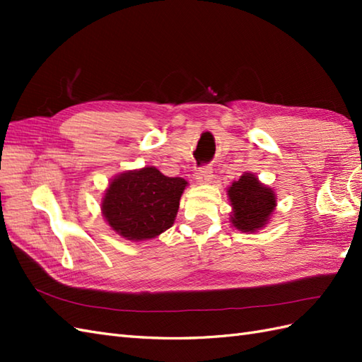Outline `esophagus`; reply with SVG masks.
Returning <instances> with one entry per match:
<instances>
[{"mask_svg":"<svg viewBox=\"0 0 362 362\" xmlns=\"http://www.w3.org/2000/svg\"><path fill=\"white\" fill-rule=\"evenodd\" d=\"M196 180L199 185H209V183L213 182V171L210 166H204L201 169H197L196 173Z\"/></svg>","mask_w":362,"mask_h":362,"instance_id":"1","label":"esophagus"}]
</instances>
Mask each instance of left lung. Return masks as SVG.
I'll return each instance as SVG.
<instances>
[{
  "instance_id": "obj_1",
  "label": "left lung",
  "mask_w": 362,
  "mask_h": 362,
  "mask_svg": "<svg viewBox=\"0 0 362 362\" xmlns=\"http://www.w3.org/2000/svg\"><path fill=\"white\" fill-rule=\"evenodd\" d=\"M227 196L232 206L230 222L241 232L253 233L266 227L276 206L275 191L261 183L252 173H244L232 182L227 188Z\"/></svg>"
}]
</instances>
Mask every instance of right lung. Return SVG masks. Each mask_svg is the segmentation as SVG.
I'll list each match as a JSON object with an SVG mask.
<instances>
[{
	"label": "right lung",
	"instance_id": "obj_1",
	"mask_svg": "<svg viewBox=\"0 0 362 362\" xmlns=\"http://www.w3.org/2000/svg\"><path fill=\"white\" fill-rule=\"evenodd\" d=\"M187 187L185 179L168 177L156 166L124 171L115 175L104 191L103 216L124 240H153L173 227Z\"/></svg>",
	"mask_w": 362,
	"mask_h": 362
}]
</instances>
